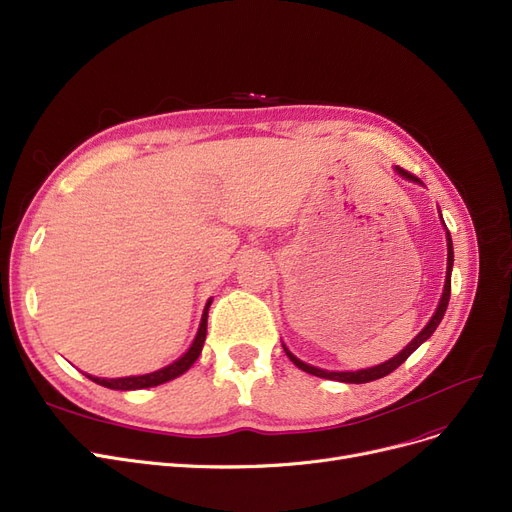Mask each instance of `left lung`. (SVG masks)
<instances>
[{
  "mask_svg": "<svg viewBox=\"0 0 512 512\" xmlns=\"http://www.w3.org/2000/svg\"><path fill=\"white\" fill-rule=\"evenodd\" d=\"M395 171L402 175V177H406V180H412V182H418L416 177L412 175V173H408V171H404L402 167H395ZM443 221V219H441ZM446 240H448V272H446V284H443V293H441V299H439V305H437V309H435V314H433V318L429 320V324L422 328L418 335L402 349L399 351L395 358H391V360H387V362H383V364H379V366H372V368H364V370H355V372H330V370H322V368H316V366H309V364H305V362H301L299 358H295V355L288 351L284 345V351H286V355H288V360H291L297 368H301L303 372H309V374H314V376H320V379H330V381H339V383H355V385H360V383H370V381H376V379H383V376H387V374H391L397 366H402L410 355L425 343L433 332H435V328L439 326V322H441V318H443V314H446V309H448V303H450V291H452V265H454V249H452V236H450V232L446 230Z\"/></svg>",
  "mask_w": 512,
  "mask_h": 512,
  "instance_id": "left-lung-1",
  "label": "left lung"
}]
</instances>
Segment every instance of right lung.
<instances>
[{
	"label": "right lung",
	"mask_w": 512,
	"mask_h": 512,
	"mask_svg": "<svg viewBox=\"0 0 512 512\" xmlns=\"http://www.w3.org/2000/svg\"><path fill=\"white\" fill-rule=\"evenodd\" d=\"M209 305L211 301H207L205 311H203V318H201V326H198L196 337L190 345V349L182 355L180 360H175L173 364L157 370V372H150V374H140V376H123V379H98V376H90L87 374V379L108 387V389H117V391H133V389H148V387H157L163 385L167 381L177 379V376L184 374L196 360L198 355L203 351L205 345V337H207V316H209Z\"/></svg>",
	"instance_id": "obj_1"
}]
</instances>
